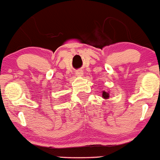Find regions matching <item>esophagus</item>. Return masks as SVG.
Masks as SVG:
<instances>
[{
	"label": "esophagus",
	"instance_id": "1",
	"mask_svg": "<svg viewBox=\"0 0 160 160\" xmlns=\"http://www.w3.org/2000/svg\"><path fill=\"white\" fill-rule=\"evenodd\" d=\"M82 75H83V72L82 70H78L76 72V75H78V76H82Z\"/></svg>",
	"mask_w": 160,
	"mask_h": 160
}]
</instances>
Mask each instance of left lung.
Returning <instances> with one entry per match:
<instances>
[{
    "mask_svg": "<svg viewBox=\"0 0 160 160\" xmlns=\"http://www.w3.org/2000/svg\"><path fill=\"white\" fill-rule=\"evenodd\" d=\"M110 94H109V92H102V98H104V99H108V98H109Z\"/></svg>",
    "mask_w": 160,
    "mask_h": 160,
    "instance_id": "1",
    "label": "left lung"
}]
</instances>
